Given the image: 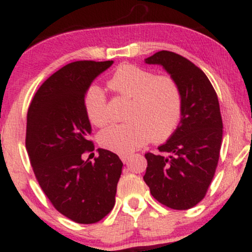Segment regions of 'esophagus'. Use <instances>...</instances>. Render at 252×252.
<instances>
[{
	"label": "esophagus",
	"instance_id": "1",
	"mask_svg": "<svg viewBox=\"0 0 252 252\" xmlns=\"http://www.w3.org/2000/svg\"><path fill=\"white\" fill-rule=\"evenodd\" d=\"M121 160H122L124 163L128 162V160H129V155H121Z\"/></svg>",
	"mask_w": 252,
	"mask_h": 252
}]
</instances>
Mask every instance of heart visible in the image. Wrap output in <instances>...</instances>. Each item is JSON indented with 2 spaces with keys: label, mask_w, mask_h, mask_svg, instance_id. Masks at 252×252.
<instances>
[{
  "label": "heart",
  "mask_w": 252,
  "mask_h": 252,
  "mask_svg": "<svg viewBox=\"0 0 252 252\" xmlns=\"http://www.w3.org/2000/svg\"><path fill=\"white\" fill-rule=\"evenodd\" d=\"M117 96L130 98L126 123L114 124L98 135L103 148L126 155L149 141L163 142L172 136L181 116L182 97L179 84L170 76H155L131 63L118 66L106 82ZM90 123L102 126L108 123V104L103 90L89 86L83 98Z\"/></svg>",
  "instance_id": "obj_1"
}]
</instances>
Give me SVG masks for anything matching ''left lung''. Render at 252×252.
<instances>
[{
  "label": "left lung",
  "instance_id": "obj_1",
  "mask_svg": "<svg viewBox=\"0 0 252 252\" xmlns=\"http://www.w3.org/2000/svg\"><path fill=\"white\" fill-rule=\"evenodd\" d=\"M174 78L181 91V120L158 154L147 153L143 180L158 202L173 210H189L206 195L220 153L222 121L212 84L198 66L174 52L147 58Z\"/></svg>",
  "mask_w": 252,
  "mask_h": 252
}]
</instances>
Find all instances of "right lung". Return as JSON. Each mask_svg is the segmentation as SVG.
I'll return each instance as SVG.
<instances>
[{"instance_id": "right-lung-1", "label": "right lung", "mask_w": 252, "mask_h": 252, "mask_svg": "<svg viewBox=\"0 0 252 252\" xmlns=\"http://www.w3.org/2000/svg\"><path fill=\"white\" fill-rule=\"evenodd\" d=\"M112 63H67L43 82L28 109L26 148L36 180L57 211L79 224L102 220L112 210L122 173L110 150L98 148L94 162L82 158L94 149L84 94Z\"/></svg>"}]
</instances>
